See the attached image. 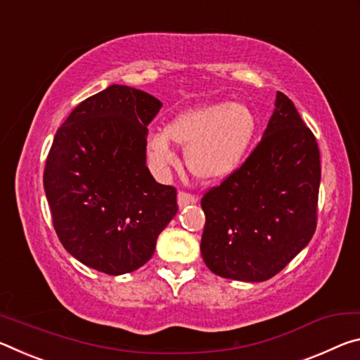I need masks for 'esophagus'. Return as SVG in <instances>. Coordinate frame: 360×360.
I'll return each mask as SVG.
<instances>
[{"mask_svg":"<svg viewBox=\"0 0 360 360\" xmlns=\"http://www.w3.org/2000/svg\"><path fill=\"white\" fill-rule=\"evenodd\" d=\"M198 201L196 196H193L190 193H185V191H180L179 196H176V202H179V207H186V205L194 204Z\"/></svg>","mask_w":360,"mask_h":360,"instance_id":"1","label":"esophagus"}]
</instances>
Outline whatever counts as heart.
<instances>
[{"mask_svg": "<svg viewBox=\"0 0 360 360\" xmlns=\"http://www.w3.org/2000/svg\"><path fill=\"white\" fill-rule=\"evenodd\" d=\"M257 134V117L243 103L217 102L188 110L153 134L148 148L153 161L170 166L175 155L170 141L184 146L185 161L204 181L223 180L240 166Z\"/></svg>", "mask_w": 360, "mask_h": 360, "instance_id": "obj_1", "label": "heart"}]
</instances>
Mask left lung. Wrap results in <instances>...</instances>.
Returning a JSON list of instances; mask_svg holds the SVG:
<instances>
[{
	"instance_id": "obj_1",
	"label": "left lung",
	"mask_w": 360,
	"mask_h": 360,
	"mask_svg": "<svg viewBox=\"0 0 360 360\" xmlns=\"http://www.w3.org/2000/svg\"><path fill=\"white\" fill-rule=\"evenodd\" d=\"M319 148L290 98L278 92L260 143L201 199L204 263L217 276L268 281L313 238L321 184Z\"/></svg>"
}]
</instances>
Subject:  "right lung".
<instances>
[{"mask_svg":"<svg viewBox=\"0 0 360 360\" xmlns=\"http://www.w3.org/2000/svg\"><path fill=\"white\" fill-rule=\"evenodd\" d=\"M162 103L111 84L76 107L58 129L44 169V191L62 245L110 276L139 269L174 219L176 191L146 167V126Z\"/></svg>","mask_w":360,"mask_h":360,"instance_id":"obj_1","label":"right lung"}]
</instances>
